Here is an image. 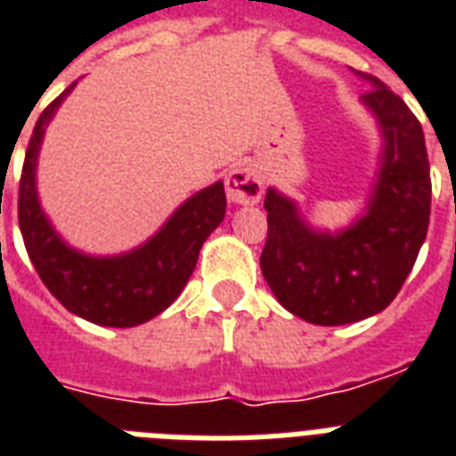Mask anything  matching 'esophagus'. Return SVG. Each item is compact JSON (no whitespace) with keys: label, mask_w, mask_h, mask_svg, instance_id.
Returning a JSON list of instances; mask_svg holds the SVG:
<instances>
[{"label":"esophagus","mask_w":456,"mask_h":456,"mask_svg":"<svg viewBox=\"0 0 456 456\" xmlns=\"http://www.w3.org/2000/svg\"><path fill=\"white\" fill-rule=\"evenodd\" d=\"M227 186V199L234 206H253L263 196V177L248 163L234 165L224 177Z\"/></svg>","instance_id":"34e87169"}]
</instances>
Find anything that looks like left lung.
<instances>
[{
    "label": "left lung",
    "instance_id": "1",
    "mask_svg": "<svg viewBox=\"0 0 456 456\" xmlns=\"http://www.w3.org/2000/svg\"><path fill=\"white\" fill-rule=\"evenodd\" d=\"M360 96L381 132L367 206L347 227H312L298 203L267 189L265 281L296 317L319 326L353 324L386 310L417 263L431 215V170L424 130L407 103L379 77Z\"/></svg>",
    "mask_w": 456,
    "mask_h": 456
}]
</instances>
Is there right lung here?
I'll return each mask as SVG.
<instances>
[{
	"mask_svg": "<svg viewBox=\"0 0 456 456\" xmlns=\"http://www.w3.org/2000/svg\"><path fill=\"white\" fill-rule=\"evenodd\" d=\"M70 87L39 116L25 153L18 189V224L39 279L68 312L99 326H139L167 310L199 263L200 246L227 210L224 184L200 189L137 248L120 256H89L61 239L37 193V158L45 132Z\"/></svg>",
	"mask_w": 456,
	"mask_h": 456,
	"instance_id": "add662e5",
	"label": "right lung"
}]
</instances>
